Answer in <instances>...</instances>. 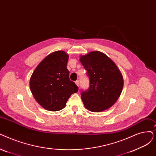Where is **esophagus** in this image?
Instances as JSON below:
<instances>
[{
    "label": "esophagus",
    "mask_w": 156,
    "mask_h": 156,
    "mask_svg": "<svg viewBox=\"0 0 156 156\" xmlns=\"http://www.w3.org/2000/svg\"><path fill=\"white\" fill-rule=\"evenodd\" d=\"M75 83H76V85L78 87H79V85H80V82H79L78 80H76V81Z\"/></svg>",
    "instance_id": "obj_1"
}]
</instances>
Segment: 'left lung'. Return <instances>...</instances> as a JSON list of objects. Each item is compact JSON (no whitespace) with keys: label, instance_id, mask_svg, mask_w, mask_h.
<instances>
[{"label":"left lung","instance_id":"1","mask_svg":"<svg viewBox=\"0 0 156 156\" xmlns=\"http://www.w3.org/2000/svg\"><path fill=\"white\" fill-rule=\"evenodd\" d=\"M80 60L90 80L89 89L81 94L85 107L93 112L110 108L119 99L124 85L123 76L117 65L98 51L82 55Z\"/></svg>","mask_w":156,"mask_h":156}]
</instances>
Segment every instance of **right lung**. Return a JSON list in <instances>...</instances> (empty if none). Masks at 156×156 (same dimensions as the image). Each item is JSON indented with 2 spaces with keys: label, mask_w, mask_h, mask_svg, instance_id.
I'll return each mask as SVG.
<instances>
[{
  "label": "right lung",
  "mask_w": 156,
  "mask_h": 156,
  "mask_svg": "<svg viewBox=\"0 0 156 156\" xmlns=\"http://www.w3.org/2000/svg\"><path fill=\"white\" fill-rule=\"evenodd\" d=\"M68 58L64 51L51 53L39 64L30 77L33 96L47 110L63 109L71 94L78 91V87L69 79Z\"/></svg>",
  "instance_id": "right-lung-1"
}]
</instances>
